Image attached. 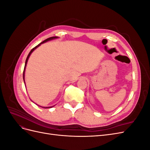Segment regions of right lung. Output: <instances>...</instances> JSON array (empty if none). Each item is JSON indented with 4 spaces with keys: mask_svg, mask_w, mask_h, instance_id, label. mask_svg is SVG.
Instances as JSON below:
<instances>
[{
    "mask_svg": "<svg viewBox=\"0 0 150 150\" xmlns=\"http://www.w3.org/2000/svg\"><path fill=\"white\" fill-rule=\"evenodd\" d=\"M57 38H58V37H51V38H48V39H46V40H44L43 42H40V44H39L38 46H36L35 47H34L33 49L31 50V51H30V52L29 53V54H28V57H27V58H26V60H25V66H24V72H23V79H24V83H25V81H24V74H25V67H26V65H27V63H28V59H29V57H30V54H31V53L33 52L34 50L37 48V47H38L40 44H43V43H44V42H47V41H49V40H52V39H57ZM39 106V105H38ZM40 107H42V106H40ZM53 106H51V107H42V108H52Z\"/></svg>",
    "mask_w": 150,
    "mask_h": 150,
    "instance_id": "right-lung-1",
    "label": "right lung"
}]
</instances>
